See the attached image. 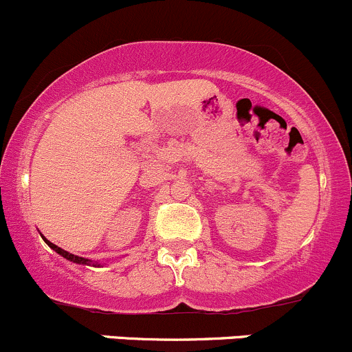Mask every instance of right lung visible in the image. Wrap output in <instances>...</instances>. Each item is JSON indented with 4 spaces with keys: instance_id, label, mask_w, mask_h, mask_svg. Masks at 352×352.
<instances>
[{
    "instance_id": "1",
    "label": "right lung",
    "mask_w": 352,
    "mask_h": 352,
    "mask_svg": "<svg viewBox=\"0 0 352 352\" xmlns=\"http://www.w3.org/2000/svg\"><path fill=\"white\" fill-rule=\"evenodd\" d=\"M45 240V243L48 245V247L52 248V250H55L56 253H58V255H62L63 258H67V260H70V262H74V263H80V265H94V267H100V263L99 262H92V260H89V258H84V256H78V255H74V253H69L67 250H63V248H60V247H56L55 243H52L50 240H47V238L45 236H41Z\"/></svg>"
}]
</instances>
